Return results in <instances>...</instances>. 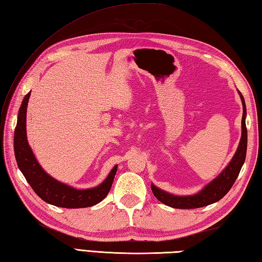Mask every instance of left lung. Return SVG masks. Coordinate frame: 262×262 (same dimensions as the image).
Here are the masks:
<instances>
[{"mask_svg":"<svg viewBox=\"0 0 262 262\" xmlns=\"http://www.w3.org/2000/svg\"><path fill=\"white\" fill-rule=\"evenodd\" d=\"M242 106H243V115H242V136L239 144V147L236 149L233 159L231 160L230 164L227 168L217 176L215 180L211 182L210 184L206 185L202 191L198 194H194L191 196H176L164 192L160 188H157L153 184L150 185L151 192L155 195V198L160 201V202L166 204L167 206H171L174 209H196L217 202L221 200L226 194L230 191L232 187L234 182L238 178V175L241 171V167L245 163L246 154H247V143H248V135H247V127H246V102L243 99V96L239 91Z\"/></svg>","mask_w":262,"mask_h":262,"instance_id":"obj_1","label":"left lung"}]
</instances>
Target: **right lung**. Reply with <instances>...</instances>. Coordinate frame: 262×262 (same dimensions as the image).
Instances as JSON below:
<instances>
[{"instance_id":"obj_1","label":"right lung","mask_w":262,"mask_h":262,"mask_svg":"<svg viewBox=\"0 0 262 262\" xmlns=\"http://www.w3.org/2000/svg\"><path fill=\"white\" fill-rule=\"evenodd\" d=\"M31 93L24 97L17 115V123L14 132V153L17 166L21 169L28 183L47 203L67 209L88 208L99 203L111 191L113 181L117 172V165L114 166L107 179L102 183L88 190H75L68 185L52 179L41 168L36 162L27 139V106Z\"/></svg>"}]
</instances>
